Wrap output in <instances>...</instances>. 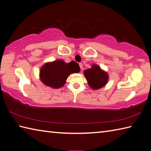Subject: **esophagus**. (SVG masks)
<instances>
[{"mask_svg":"<svg viewBox=\"0 0 151 151\" xmlns=\"http://www.w3.org/2000/svg\"><path fill=\"white\" fill-rule=\"evenodd\" d=\"M79 66H80V67H81V70H82V69H83V65H82V63H79Z\"/></svg>","mask_w":151,"mask_h":151,"instance_id":"esophagus-1","label":"esophagus"}]
</instances>
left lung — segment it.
Segmentation results:
<instances>
[{
    "label": "left lung",
    "instance_id": "obj_1",
    "mask_svg": "<svg viewBox=\"0 0 151 151\" xmlns=\"http://www.w3.org/2000/svg\"><path fill=\"white\" fill-rule=\"evenodd\" d=\"M84 74L89 86L93 89L103 87L108 82V74L102 70L98 65H93L92 68L85 70Z\"/></svg>",
    "mask_w": 151,
    "mask_h": 151
}]
</instances>
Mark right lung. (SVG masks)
Instances as JSON below:
<instances>
[{"mask_svg":"<svg viewBox=\"0 0 151 151\" xmlns=\"http://www.w3.org/2000/svg\"><path fill=\"white\" fill-rule=\"evenodd\" d=\"M80 70L78 64L74 61L67 63L63 60H56L45 64L40 70V78L46 86L57 89L65 84L70 74Z\"/></svg>","mask_w":151,"mask_h":151,"instance_id":"add662e5","label":"right lung"}]
</instances>
